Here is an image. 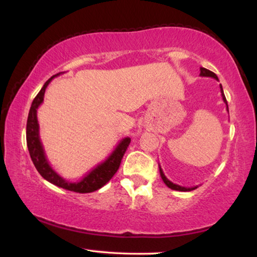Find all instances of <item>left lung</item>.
<instances>
[{
    "mask_svg": "<svg viewBox=\"0 0 257 257\" xmlns=\"http://www.w3.org/2000/svg\"><path fill=\"white\" fill-rule=\"evenodd\" d=\"M200 76H201V77H212V78L219 80V78H217V76L215 75V73L212 72V71H209V70H207L205 68H200ZM220 91H221V96H222V100L224 101V104H226V108H227V111H228V104H227L226 97H224L223 89H222V85H221V84H220ZM159 171H160L161 179H163V181L165 182V185H166L168 188L174 189V191H180V192H189V191H193V189L198 188V186H194V187H184V186L173 184V182H172L171 180H168V179L166 178V175L164 174V172H163V170H161L160 165H159Z\"/></svg>",
    "mask_w": 257,
    "mask_h": 257,
    "instance_id": "8db88e82",
    "label": "left lung"
}]
</instances>
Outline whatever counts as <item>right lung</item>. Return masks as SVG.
Listing matches in <instances>:
<instances>
[{
    "label": "right lung",
    "instance_id": "obj_1",
    "mask_svg": "<svg viewBox=\"0 0 257 257\" xmlns=\"http://www.w3.org/2000/svg\"><path fill=\"white\" fill-rule=\"evenodd\" d=\"M59 75H61V73L52 76L51 78H49L47 82L44 83L43 87H42L40 92L37 93V96L35 97V99L33 100V104H31L27 121L28 150H29L31 160H33L35 167H36L38 173H40L45 180L51 182L52 185H56L58 186V187L68 189V191L71 192L91 193L101 188L105 184H107V182L111 180V178L113 177L115 172L118 171L119 166H120L122 157H124L126 150H127V146L130 145V143H131V138L126 137V138L121 139L120 142L118 143V145L115 146V149L112 151L110 156H108L103 163L98 164L96 167H93L92 170L87 172L79 181L72 182L61 177V175L51 167V165L49 164V161L47 159V156H45L43 145H42L40 138V124H38L37 120V110L44 100L45 89L48 87L49 83H50L55 77H57Z\"/></svg>",
    "mask_w": 257,
    "mask_h": 257
}]
</instances>
